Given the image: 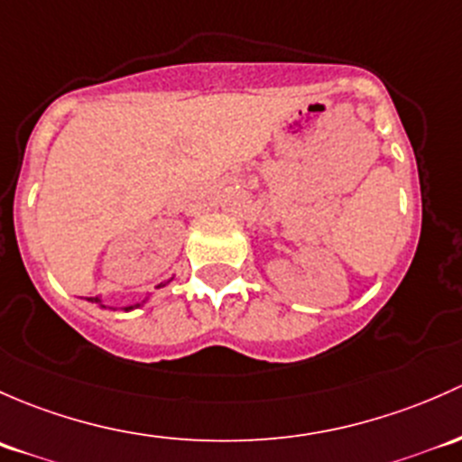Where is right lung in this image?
<instances>
[{"label":"right lung","instance_id":"right-lung-1","mask_svg":"<svg viewBox=\"0 0 462 462\" xmlns=\"http://www.w3.org/2000/svg\"><path fill=\"white\" fill-rule=\"evenodd\" d=\"M171 280H173V278H171ZM171 280H166V282L158 284V287H155V289H160V287H166V284H169ZM153 293H155V291H151V293H144V298H142L140 302H135V304H128V307H111V304H104V302H102V298H88V300L97 304L99 309H108V311H133V309H140V307H144V304L151 300V296H153Z\"/></svg>","mask_w":462,"mask_h":462}]
</instances>
